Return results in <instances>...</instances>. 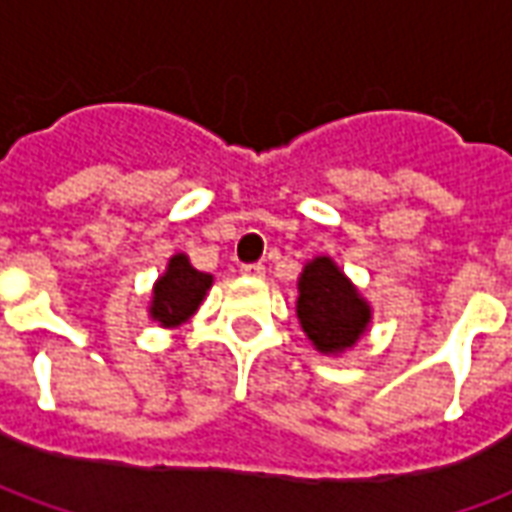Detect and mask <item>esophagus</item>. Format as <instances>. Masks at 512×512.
<instances>
[{"label":"esophagus","instance_id":"obj_1","mask_svg":"<svg viewBox=\"0 0 512 512\" xmlns=\"http://www.w3.org/2000/svg\"><path fill=\"white\" fill-rule=\"evenodd\" d=\"M241 274H244V277H263V274H266V266H263V263H244V266H241Z\"/></svg>","mask_w":512,"mask_h":512}]
</instances>
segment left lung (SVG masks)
Returning a JSON list of instances; mask_svg holds the SVG:
<instances>
[{
    "mask_svg": "<svg viewBox=\"0 0 512 512\" xmlns=\"http://www.w3.org/2000/svg\"><path fill=\"white\" fill-rule=\"evenodd\" d=\"M299 321L318 351L337 354L365 332L370 307L329 257H315L299 279Z\"/></svg>",
    "mask_w": 512,
    "mask_h": 512,
    "instance_id": "1",
    "label": "left lung"
}]
</instances>
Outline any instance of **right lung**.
I'll return each instance as SVG.
<instances>
[{
	"instance_id": "add662e5",
	"label": "right lung",
	"mask_w": 512,
	"mask_h": 512,
	"mask_svg": "<svg viewBox=\"0 0 512 512\" xmlns=\"http://www.w3.org/2000/svg\"><path fill=\"white\" fill-rule=\"evenodd\" d=\"M208 288L211 277L191 266L186 255H175L169 260L167 274L156 282L150 315L161 326H178L194 315Z\"/></svg>"
}]
</instances>
